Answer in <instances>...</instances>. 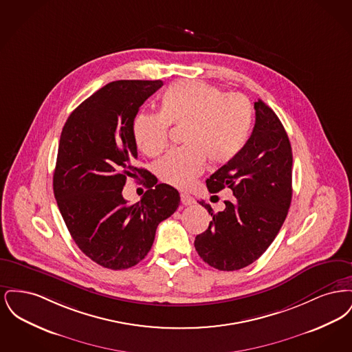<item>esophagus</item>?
I'll use <instances>...</instances> for the list:
<instances>
[{
    "mask_svg": "<svg viewBox=\"0 0 352 352\" xmlns=\"http://www.w3.org/2000/svg\"><path fill=\"white\" fill-rule=\"evenodd\" d=\"M181 201H182V204L184 206H191V204H194L195 203V199L191 197V195H188V194H181Z\"/></svg>",
    "mask_w": 352,
    "mask_h": 352,
    "instance_id": "esophagus-1",
    "label": "esophagus"
}]
</instances>
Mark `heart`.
I'll return each mask as SVG.
<instances>
[{
	"label": "heart",
	"mask_w": 352,
	"mask_h": 352,
	"mask_svg": "<svg viewBox=\"0 0 352 352\" xmlns=\"http://www.w3.org/2000/svg\"><path fill=\"white\" fill-rule=\"evenodd\" d=\"M253 124L250 100L197 80L170 84L160 99V113H140L133 121L137 148L149 157L165 151L168 125L184 126V146L155 165L165 184L186 188L201 174L207 160L223 165L234 160L248 141Z\"/></svg>",
	"instance_id": "1"
}]
</instances>
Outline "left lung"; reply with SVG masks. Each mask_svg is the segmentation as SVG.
<instances>
[{"instance_id": "1", "label": "left lung", "mask_w": 352, "mask_h": 352, "mask_svg": "<svg viewBox=\"0 0 352 352\" xmlns=\"http://www.w3.org/2000/svg\"><path fill=\"white\" fill-rule=\"evenodd\" d=\"M256 122L241 151L207 181L210 192L228 187L234 198L214 212L199 201L212 221L195 237L204 263L237 270L256 261L281 230L292 201L293 154L284 125L263 100L254 102Z\"/></svg>"}]
</instances>
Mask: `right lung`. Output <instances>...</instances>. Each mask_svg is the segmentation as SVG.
Returning <instances> with one entry per match:
<instances>
[{
	"label": "right lung",
	"instance_id": "obj_1",
	"mask_svg": "<svg viewBox=\"0 0 352 352\" xmlns=\"http://www.w3.org/2000/svg\"><path fill=\"white\" fill-rule=\"evenodd\" d=\"M164 83L116 80L84 100L60 134L54 195L74 241L87 257L113 270L138 264L151 251L158 224L179 206V192L137 168L133 121ZM145 176L148 191L129 206L128 177Z\"/></svg>",
	"mask_w": 352,
	"mask_h": 352
}]
</instances>
